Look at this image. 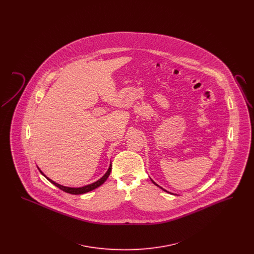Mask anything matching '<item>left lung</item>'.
<instances>
[{
	"label": "left lung",
	"instance_id": "obj_1",
	"mask_svg": "<svg viewBox=\"0 0 254 254\" xmlns=\"http://www.w3.org/2000/svg\"><path fill=\"white\" fill-rule=\"evenodd\" d=\"M151 181H152V180H151ZM152 183H153V184H154V185H156V186H157V187H159V186H158L157 184H156V183H155V182L152 181ZM160 188H161V187H160ZM161 189H162V188H161ZM162 190H163V189H162ZM165 191H167V190H165ZM167 192H168V191H167Z\"/></svg>",
	"mask_w": 254,
	"mask_h": 254
}]
</instances>
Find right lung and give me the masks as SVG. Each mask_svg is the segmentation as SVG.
<instances>
[{
    "instance_id": "1",
    "label": "right lung",
    "mask_w": 254,
    "mask_h": 254,
    "mask_svg": "<svg viewBox=\"0 0 254 254\" xmlns=\"http://www.w3.org/2000/svg\"><path fill=\"white\" fill-rule=\"evenodd\" d=\"M40 170V169H39ZM110 171H111V165L109 166V170L107 171V173L101 178V179H99L98 181L95 182V183H92V184H90V185H87V186H85V187H82V188H68V187H64V186H61L59 184H57V183H55L54 181H52V180H50L49 178H48L41 170H40V172L49 180L50 183H52L53 185H55L57 188H59L60 190H62L63 191H64V192H66V193H70V194H75V195H77V194H84L86 193V192H88V191H91V190H95L97 189L98 187H100L102 184H104L106 180L108 179V177L109 176V174H110Z\"/></svg>"
}]
</instances>
